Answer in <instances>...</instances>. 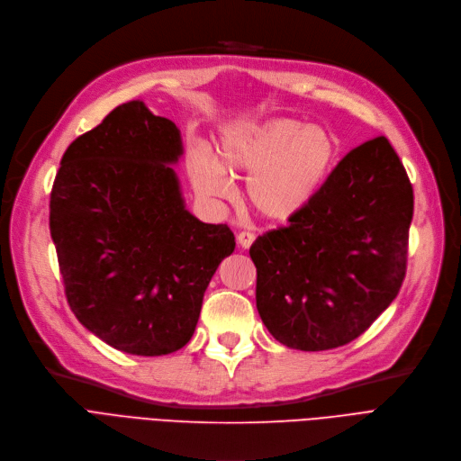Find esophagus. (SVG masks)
<instances>
[{
    "instance_id": "1",
    "label": "esophagus",
    "mask_w": 461,
    "mask_h": 461,
    "mask_svg": "<svg viewBox=\"0 0 461 461\" xmlns=\"http://www.w3.org/2000/svg\"><path fill=\"white\" fill-rule=\"evenodd\" d=\"M255 242V234L253 232H249V230H242L238 234V244L242 246L244 249H248V248H251V244Z\"/></svg>"
}]
</instances>
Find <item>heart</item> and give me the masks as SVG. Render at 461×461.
<instances>
[{"label": "heart", "instance_id": "heart-1", "mask_svg": "<svg viewBox=\"0 0 461 461\" xmlns=\"http://www.w3.org/2000/svg\"><path fill=\"white\" fill-rule=\"evenodd\" d=\"M223 168L248 176L251 204L270 219H289L308 206L336 158L328 131L293 118H274L229 135L219 148ZM219 163L204 151L191 161V176L201 193L225 196L229 180Z\"/></svg>", "mask_w": 461, "mask_h": 461}]
</instances>
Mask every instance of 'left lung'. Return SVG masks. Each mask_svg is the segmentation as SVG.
Returning a JSON list of instances; mask_svg holds the SVG:
<instances>
[{
  "label": "left lung",
  "mask_w": 461,
  "mask_h": 461,
  "mask_svg": "<svg viewBox=\"0 0 461 461\" xmlns=\"http://www.w3.org/2000/svg\"><path fill=\"white\" fill-rule=\"evenodd\" d=\"M412 208V185L386 137L350 149L287 227L249 249L270 334L300 350L364 334L402 289Z\"/></svg>",
  "instance_id": "obj_1"
}]
</instances>
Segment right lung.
Instances as JSON below:
<instances>
[{
	"label": "right lung",
	"mask_w": 461,
	"mask_h": 461,
	"mask_svg": "<svg viewBox=\"0 0 461 461\" xmlns=\"http://www.w3.org/2000/svg\"><path fill=\"white\" fill-rule=\"evenodd\" d=\"M180 131L129 101L75 139L50 193V234L75 317L127 355L182 348L219 262L234 251L227 225L193 217L168 163Z\"/></svg>",
	"instance_id": "obj_1"
}]
</instances>
